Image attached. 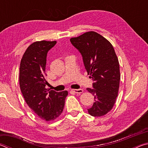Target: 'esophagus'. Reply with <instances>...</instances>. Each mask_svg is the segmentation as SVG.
Segmentation results:
<instances>
[{
	"mask_svg": "<svg viewBox=\"0 0 148 148\" xmlns=\"http://www.w3.org/2000/svg\"><path fill=\"white\" fill-rule=\"evenodd\" d=\"M72 91L75 92V93H77V94H80V93H82L84 91V90L82 89H72Z\"/></svg>",
	"mask_w": 148,
	"mask_h": 148,
	"instance_id": "obj_1",
	"label": "esophagus"
}]
</instances>
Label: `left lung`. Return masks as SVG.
<instances>
[{
	"instance_id": "obj_1",
	"label": "left lung",
	"mask_w": 148,
	"mask_h": 148,
	"mask_svg": "<svg viewBox=\"0 0 148 148\" xmlns=\"http://www.w3.org/2000/svg\"><path fill=\"white\" fill-rule=\"evenodd\" d=\"M70 41L81 53L87 74L93 81L92 88H87L95 97L93 104L87 109L89 114L94 117L104 116L113 108L119 87V64L114 47L94 31Z\"/></svg>"
}]
</instances>
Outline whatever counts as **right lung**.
Instances as JSON below:
<instances>
[{"mask_svg":"<svg viewBox=\"0 0 148 148\" xmlns=\"http://www.w3.org/2000/svg\"><path fill=\"white\" fill-rule=\"evenodd\" d=\"M56 41L35 42L27 47L19 68V86L26 103L41 119H57L62 112L67 91L56 92L46 88L47 52Z\"/></svg>","mask_w":148,"mask_h":148,"instance_id":"right-lung-1","label":"right lung"}]
</instances>
